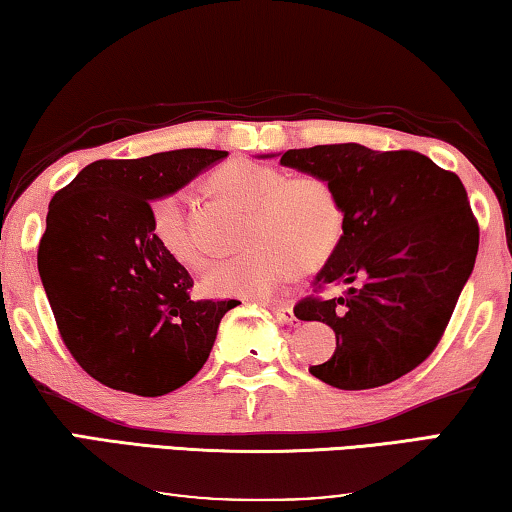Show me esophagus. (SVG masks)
<instances>
[{"mask_svg":"<svg viewBox=\"0 0 512 512\" xmlns=\"http://www.w3.org/2000/svg\"><path fill=\"white\" fill-rule=\"evenodd\" d=\"M270 309L274 313V318H277L279 322H286V325H293V322L297 320L295 313H293V306H290V304H272Z\"/></svg>","mask_w":512,"mask_h":512,"instance_id":"esophagus-1","label":"esophagus"}]
</instances>
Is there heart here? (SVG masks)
<instances>
[{
    "label": "heart",
    "instance_id": "heart-1",
    "mask_svg": "<svg viewBox=\"0 0 512 512\" xmlns=\"http://www.w3.org/2000/svg\"><path fill=\"white\" fill-rule=\"evenodd\" d=\"M212 185L254 212L247 229L251 247L215 263L203 281L210 295L270 300L297 277L300 267L318 270L341 245L345 210L325 178H288L267 164L235 162L219 169ZM153 233L164 254L183 267L201 270L208 263L178 194L162 196L153 206Z\"/></svg>",
    "mask_w": 512,
    "mask_h": 512
}]
</instances>
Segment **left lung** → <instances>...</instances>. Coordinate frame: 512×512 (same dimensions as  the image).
Wrapping results in <instances>:
<instances>
[{"instance_id": "left-lung-1", "label": "left lung", "mask_w": 512, "mask_h": 512, "mask_svg": "<svg viewBox=\"0 0 512 512\" xmlns=\"http://www.w3.org/2000/svg\"><path fill=\"white\" fill-rule=\"evenodd\" d=\"M281 164L325 178L345 210L316 295L293 309L336 332V352L311 375L361 391L414 371L442 341L476 263L478 219L462 180L416 151L359 144L286 151ZM332 285L346 290L322 298Z\"/></svg>"}]
</instances>
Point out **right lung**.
Returning a JSON list of instances; mask_svg holds the SVG:
<instances>
[{
	"label": "right lung",
	"instance_id": "add662e5",
	"mask_svg": "<svg viewBox=\"0 0 512 512\" xmlns=\"http://www.w3.org/2000/svg\"><path fill=\"white\" fill-rule=\"evenodd\" d=\"M229 153L98 160L52 196L38 272L73 359L109 389L164 396L201 371L238 300H192L194 279L157 245L151 201Z\"/></svg>",
	"mask_w": 512,
	"mask_h": 512
}]
</instances>
